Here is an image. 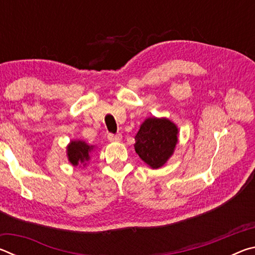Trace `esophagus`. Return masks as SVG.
<instances>
[{"label": "esophagus", "instance_id": "34e87169", "mask_svg": "<svg viewBox=\"0 0 255 255\" xmlns=\"http://www.w3.org/2000/svg\"><path fill=\"white\" fill-rule=\"evenodd\" d=\"M123 136L120 135V133H117V135H114V133H109L108 135V139H109L110 141H120L122 140Z\"/></svg>", "mask_w": 255, "mask_h": 255}]
</instances>
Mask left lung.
<instances>
[{
	"label": "left lung",
	"mask_w": 255,
	"mask_h": 255,
	"mask_svg": "<svg viewBox=\"0 0 255 255\" xmlns=\"http://www.w3.org/2000/svg\"><path fill=\"white\" fill-rule=\"evenodd\" d=\"M179 128L165 117H148L140 125L133 145L136 153L150 169H159L173 155Z\"/></svg>",
	"instance_id": "left-lung-1"
}]
</instances>
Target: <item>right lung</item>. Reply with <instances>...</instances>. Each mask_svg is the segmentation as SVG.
<instances>
[{
  "mask_svg": "<svg viewBox=\"0 0 255 255\" xmlns=\"http://www.w3.org/2000/svg\"><path fill=\"white\" fill-rule=\"evenodd\" d=\"M94 146L89 145L82 139L71 140L66 146V156L73 166H86L91 159Z\"/></svg>",
  "mask_w": 255,
  "mask_h": 255,
  "instance_id": "obj_1",
  "label": "right lung"
}]
</instances>
